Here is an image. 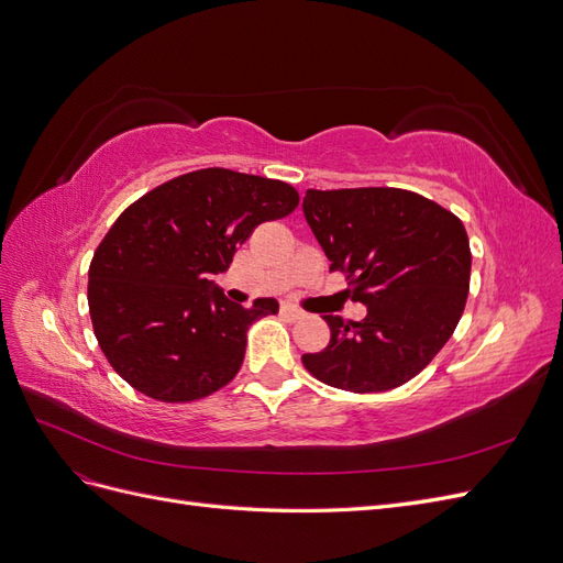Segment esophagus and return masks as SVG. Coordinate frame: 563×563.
<instances>
[{"instance_id":"1","label":"esophagus","mask_w":563,"mask_h":563,"mask_svg":"<svg viewBox=\"0 0 563 563\" xmlns=\"http://www.w3.org/2000/svg\"><path fill=\"white\" fill-rule=\"evenodd\" d=\"M282 317H286L288 321H298V319L305 317V312L294 308V305H282Z\"/></svg>"}]
</instances>
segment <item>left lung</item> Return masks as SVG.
Listing matches in <instances>:
<instances>
[{"label":"left lung","instance_id":"8db88e82","mask_svg":"<svg viewBox=\"0 0 563 563\" xmlns=\"http://www.w3.org/2000/svg\"><path fill=\"white\" fill-rule=\"evenodd\" d=\"M302 213L331 269L347 272L362 321L323 314L329 345L302 354L312 376L347 391L395 389L446 345L465 310L472 253L451 211L399 187L308 190Z\"/></svg>","mask_w":563,"mask_h":563}]
</instances>
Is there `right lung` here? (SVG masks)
<instances>
[{"label": "right lung", "mask_w": 563, "mask_h": 563, "mask_svg": "<svg viewBox=\"0 0 563 563\" xmlns=\"http://www.w3.org/2000/svg\"><path fill=\"white\" fill-rule=\"evenodd\" d=\"M296 207L288 183L230 168L178 176L133 201L89 267L93 333L119 376L168 404L228 385L244 362L249 327L277 314L279 302L242 308L211 277L255 228Z\"/></svg>", "instance_id": "obj_1"}]
</instances>
